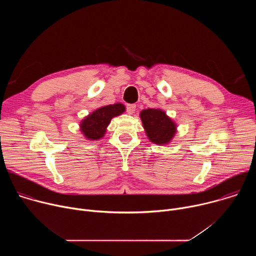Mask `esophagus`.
I'll return each mask as SVG.
<instances>
[{
	"mask_svg": "<svg viewBox=\"0 0 256 256\" xmlns=\"http://www.w3.org/2000/svg\"><path fill=\"white\" fill-rule=\"evenodd\" d=\"M126 112L128 114H134L136 112V104H128L126 105Z\"/></svg>",
	"mask_w": 256,
	"mask_h": 256,
	"instance_id": "esophagus-1",
	"label": "esophagus"
}]
</instances>
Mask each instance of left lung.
<instances>
[{
	"label": "left lung",
	"instance_id": "1",
	"mask_svg": "<svg viewBox=\"0 0 256 256\" xmlns=\"http://www.w3.org/2000/svg\"><path fill=\"white\" fill-rule=\"evenodd\" d=\"M140 118L150 142L168 144L176 134V124L159 108H148L140 112Z\"/></svg>",
	"mask_w": 256,
	"mask_h": 256
}]
</instances>
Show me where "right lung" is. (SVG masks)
I'll return each mask as SVG.
<instances>
[{
	"label": "right lung",
	"mask_w": 256,
	"mask_h": 256,
	"mask_svg": "<svg viewBox=\"0 0 256 256\" xmlns=\"http://www.w3.org/2000/svg\"><path fill=\"white\" fill-rule=\"evenodd\" d=\"M124 112L126 106L122 103H114L99 107L80 122V130L87 140H100L104 136L106 128L112 120Z\"/></svg>",
	"instance_id": "obj_1"
}]
</instances>
